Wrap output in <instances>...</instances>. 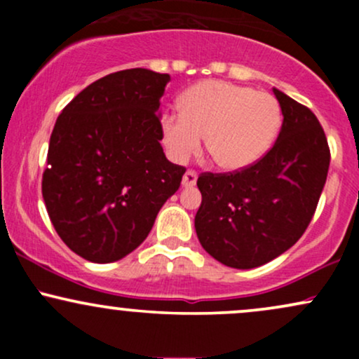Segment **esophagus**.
Wrapping results in <instances>:
<instances>
[{
  "mask_svg": "<svg viewBox=\"0 0 359 359\" xmlns=\"http://www.w3.org/2000/svg\"><path fill=\"white\" fill-rule=\"evenodd\" d=\"M197 182V174L194 170H187L182 177V187H192Z\"/></svg>",
  "mask_w": 359,
  "mask_h": 359,
  "instance_id": "obj_1",
  "label": "esophagus"
}]
</instances>
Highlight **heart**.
<instances>
[{
    "instance_id": "1",
    "label": "heart",
    "mask_w": 359,
    "mask_h": 359,
    "mask_svg": "<svg viewBox=\"0 0 359 359\" xmlns=\"http://www.w3.org/2000/svg\"><path fill=\"white\" fill-rule=\"evenodd\" d=\"M180 114H163L162 142L177 163L201 148L221 170L236 172L258 162L277 138L282 125L278 101L265 90L226 81H203L180 96Z\"/></svg>"
}]
</instances>
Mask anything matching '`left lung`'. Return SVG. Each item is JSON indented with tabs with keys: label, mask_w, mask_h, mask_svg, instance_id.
<instances>
[{
	"label": "left lung",
	"mask_w": 359,
	"mask_h": 359,
	"mask_svg": "<svg viewBox=\"0 0 359 359\" xmlns=\"http://www.w3.org/2000/svg\"><path fill=\"white\" fill-rule=\"evenodd\" d=\"M283 123L275 145L234 174H203L196 214L203 248L231 269L265 265L294 246L314 216L329 170L327 140L311 109L273 88Z\"/></svg>",
	"instance_id": "left-lung-1"
}]
</instances>
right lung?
<instances>
[{
	"label": "right lung",
	"mask_w": 359,
	"mask_h": 359,
	"mask_svg": "<svg viewBox=\"0 0 359 359\" xmlns=\"http://www.w3.org/2000/svg\"><path fill=\"white\" fill-rule=\"evenodd\" d=\"M168 74L126 69L101 77L62 109L48 143L42 194L62 241L88 262L137 250L185 168L160 145Z\"/></svg>",
	"instance_id": "add662e5"
}]
</instances>
